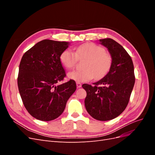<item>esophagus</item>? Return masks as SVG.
Wrapping results in <instances>:
<instances>
[{
    "instance_id": "1",
    "label": "esophagus",
    "mask_w": 155,
    "mask_h": 155,
    "mask_svg": "<svg viewBox=\"0 0 155 155\" xmlns=\"http://www.w3.org/2000/svg\"><path fill=\"white\" fill-rule=\"evenodd\" d=\"M76 86L78 88H80L81 87V83L79 82H76Z\"/></svg>"
}]
</instances>
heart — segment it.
<instances>
[{"label": "heart", "mask_w": 155, "mask_h": 155, "mask_svg": "<svg viewBox=\"0 0 155 155\" xmlns=\"http://www.w3.org/2000/svg\"><path fill=\"white\" fill-rule=\"evenodd\" d=\"M78 59H87L83 64L84 70H74L68 73L70 79L77 82H86L92 79H100L105 76L111 67L110 56L105 49L93 43L83 44L75 48V51L69 48L63 51L60 61L67 69L73 68Z\"/></svg>", "instance_id": "heart-1"}]
</instances>
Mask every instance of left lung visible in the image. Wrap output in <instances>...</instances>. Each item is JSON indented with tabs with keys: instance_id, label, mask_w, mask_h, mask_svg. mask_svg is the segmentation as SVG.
Here are the masks:
<instances>
[{
	"instance_id": "left-lung-1",
	"label": "left lung",
	"mask_w": 155,
	"mask_h": 155,
	"mask_svg": "<svg viewBox=\"0 0 155 155\" xmlns=\"http://www.w3.org/2000/svg\"><path fill=\"white\" fill-rule=\"evenodd\" d=\"M112 58L109 72L94 83L83 84L87 92L85 108L92 118L110 120L122 113L127 106L135 82L132 59L124 47L114 40L100 39Z\"/></svg>"
}]
</instances>
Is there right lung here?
Listing matches in <instances>:
<instances>
[{
    "instance_id": "add662e5",
    "label": "right lung",
    "mask_w": 155,
    "mask_h": 155,
    "mask_svg": "<svg viewBox=\"0 0 155 155\" xmlns=\"http://www.w3.org/2000/svg\"><path fill=\"white\" fill-rule=\"evenodd\" d=\"M68 42L45 39L23 55L17 84L26 109L34 118L51 121L61 114L69 97L76 90L72 79L58 85L66 76L60 55Z\"/></svg>"
}]
</instances>
